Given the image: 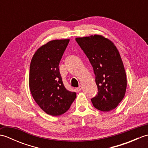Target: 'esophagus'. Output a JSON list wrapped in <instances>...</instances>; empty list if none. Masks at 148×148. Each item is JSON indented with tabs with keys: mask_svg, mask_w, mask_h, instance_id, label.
I'll return each mask as SVG.
<instances>
[{
	"mask_svg": "<svg viewBox=\"0 0 148 148\" xmlns=\"http://www.w3.org/2000/svg\"><path fill=\"white\" fill-rule=\"evenodd\" d=\"M82 86H79V87H78V88H76V92H80V91L81 90H82Z\"/></svg>",
	"mask_w": 148,
	"mask_h": 148,
	"instance_id": "esophagus-1",
	"label": "esophagus"
}]
</instances>
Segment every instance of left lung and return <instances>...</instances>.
I'll list each match as a JSON object with an SVG mask.
<instances>
[{
    "mask_svg": "<svg viewBox=\"0 0 148 148\" xmlns=\"http://www.w3.org/2000/svg\"><path fill=\"white\" fill-rule=\"evenodd\" d=\"M93 68L98 93L92 99L93 106L101 111L115 109L123 99L127 80L123 63L111 40L102 35L77 37Z\"/></svg>",
    "mask_w": 148,
    "mask_h": 148,
    "instance_id": "left-lung-1",
    "label": "left lung"
}]
</instances>
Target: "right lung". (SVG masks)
<instances>
[{
    "label": "right lung",
    "instance_id": "1",
    "mask_svg": "<svg viewBox=\"0 0 148 148\" xmlns=\"http://www.w3.org/2000/svg\"><path fill=\"white\" fill-rule=\"evenodd\" d=\"M69 40H50L37 49L30 62L31 94L40 108L51 116L64 114L76 97V93L65 88L58 68Z\"/></svg>",
    "mask_w": 148,
    "mask_h": 148
}]
</instances>
